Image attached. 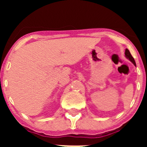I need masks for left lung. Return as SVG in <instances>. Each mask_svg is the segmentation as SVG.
<instances>
[{"mask_svg":"<svg viewBox=\"0 0 147 147\" xmlns=\"http://www.w3.org/2000/svg\"><path fill=\"white\" fill-rule=\"evenodd\" d=\"M124 54H125V57H127V59H129V60L130 61V62H132V63L134 64L135 66H136V62H135L134 58L132 57V56L131 55L130 52H129V51L127 49L125 50V53H124Z\"/></svg>","mask_w":147,"mask_h":147,"instance_id":"8db88e82","label":"left lung"}]
</instances>
